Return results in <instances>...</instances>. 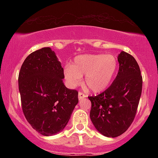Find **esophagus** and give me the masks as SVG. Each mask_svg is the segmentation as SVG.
I'll return each instance as SVG.
<instances>
[{
	"mask_svg": "<svg viewBox=\"0 0 158 158\" xmlns=\"http://www.w3.org/2000/svg\"><path fill=\"white\" fill-rule=\"evenodd\" d=\"M78 97H79V99L80 100V99H83V98L86 97V95L83 93H81V92H79V94H78Z\"/></svg>",
	"mask_w": 158,
	"mask_h": 158,
	"instance_id": "1",
	"label": "esophagus"
}]
</instances>
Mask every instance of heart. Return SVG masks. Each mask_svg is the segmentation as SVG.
Returning <instances> with one entry per match:
<instances>
[{"label":"heart","instance_id":"heart-1","mask_svg":"<svg viewBox=\"0 0 158 158\" xmlns=\"http://www.w3.org/2000/svg\"><path fill=\"white\" fill-rule=\"evenodd\" d=\"M118 61L113 55L92 54L78 56L70 66L64 69V77L69 88H74L84 84L90 90L99 93L105 90L113 81L117 70Z\"/></svg>","mask_w":158,"mask_h":158}]
</instances>
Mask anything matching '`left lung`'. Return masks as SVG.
<instances>
[{
	"mask_svg": "<svg viewBox=\"0 0 158 158\" xmlns=\"http://www.w3.org/2000/svg\"><path fill=\"white\" fill-rule=\"evenodd\" d=\"M117 59L119 70L113 83L99 95L88 97L91 122L107 137H118L129 128L142 93V76L135 58L121 51Z\"/></svg>",
	"mask_w": 158,
	"mask_h": 158,
	"instance_id": "1",
	"label": "left lung"
}]
</instances>
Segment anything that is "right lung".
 Instances as JSON below:
<instances>
[{
	"instance_id": "right-lung-1",
	"label": "right lung",
	"mask_w": 158,
	"mask_h": 158,
	"mask_svg": "<svg viewBox=\"0 0 158 158\" xmlns=\"http://www.w3.org/2000/svg\"><path fill=\"white\" fill-rule=\"evenodd\" d=\"M63 79L64 70L50 48L30 54L20 70L23 114L32 128L44 136L62 131L79 102L78 92L67 88Z\"/></svg>"
}]
</instances>
